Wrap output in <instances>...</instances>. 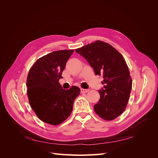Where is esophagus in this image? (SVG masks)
Segmentation results:
<instances>
[{"label":"esophagus","instance_id":"obj_1","mask_svg":"<svg viewBox=\"0 0 158 158\" xmlns=\"http://www.w3.org/2000/svg\"><path fill=\"white\" fill-rule=\"evenodd\" d=\"M80 90H81V93H82V94H85V93H87V92H89V89H88L81 88Z\"/></svg>","mask_w":158,"mask_h":158}]
</instances>
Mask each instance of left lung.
Wrapping results in <instances>:
<instances>
[{"mask_svg":"<svg viewBox=\"0 0 158 158\" xmlns=\"http://www.w3.org/2000/svg\"><path fill=\"white\" fill-rule=\"evenodd\" d=\"M94 69L95 75H103V88L94 109L98 116L112 121L125 111L132 89V78L122 55L113 46L102 41L75 50Z\"/></svg>","mask_w":158,"mask_h":158,"instance_id":"obj_1","label":"left lung"}]
</instances>
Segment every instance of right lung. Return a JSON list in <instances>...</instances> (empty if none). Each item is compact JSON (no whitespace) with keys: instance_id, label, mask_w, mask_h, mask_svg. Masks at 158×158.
<instances>
[{"instance_id":"right-lung-1","label":"right lung","mask_w":158,"mask_h":158,"mask_svg":"<svg viewBox=\"0 0 158 158\" xmlns=\"http://www.w3.org/2000/svg\"><path fill=\"white\" fill-rule=\"evenodd\" d=\"M74 50L53 51L41 57L30 69L27 75V94L31 107L40 120L58 125L72 113L73 103L80 89L72 86L62 88L59 80Z\"/></svg>"}]
</instances>
